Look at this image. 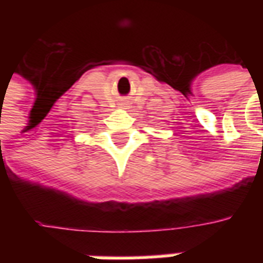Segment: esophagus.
<instances>
[{"label": "esophagus", "instance_id": "34e87169", "mask_svg": "<svg viewBox=\"0 0 263 263\" xmlns=\"http://www.w3.org/2000/svg\"><path fill=\"white\" fill-rule=\"evenodd\" d=\"M121 105H122V107H128V103H122Z\"/></svg>", "mask_w": 263, "mask_h": 263}]
</instances>
